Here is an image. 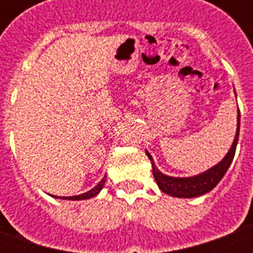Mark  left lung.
Returning a JSON list of instances; mask_svg holds the SVG:
<instances>
[{"label":"left lung","mask_w":253,"mask_h":253,"mask_svg":"<svg viewBox=\"0 0 253 253\" xmlns=\"http://www.w3.org/2000/svg\"><path fill=\"white\" fill-rule=\"evenodd\" d=\"M239 132H240V111L237 112V130H236V135H234L233 143L229 149L226 156L223 157L217 165L211 167L210 169L202 172L199 175L191 176V177H173V176L164 175L161 170L154 164L153 157L150 156L148 150H146V156L152 163V168H153V176L156 179L157 186L163 192L168 194L175 198H196V196L205 195L207 192L217 186L221 181L223 175L226 173V170L233 161L234 153H236V146L239 142Z\"/></svg>","instance_id":"obj_1"}]
</instances>
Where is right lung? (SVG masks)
Segmentation results:
<instances>
[{
	"label": "right lung",
	"instance_id": "right-lung-1",
	"mask_svg": "<svg viewBox=\"0 0 253 253\" xmlns=\"http://www.w3.org/2000/svg\"><path fill=\"white\" fill-rule=\"evenodd\" d=\"M105 177L104 176L101 180L99 181V184L97 186H94L92 190H89L88 192H84V194H80V195H76V196H54V198H57V199H66V201H84V199H89V198H93L99 194L100 191L103 190V187L105 184Z\"/></svg>",
	"mask_w": 253,
	"mask_h": 253
}]
</instances>
